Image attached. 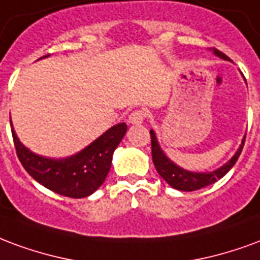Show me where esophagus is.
<instances>
[{"label": "esophagus", "instance_id": "1", "mask_svg": "<svg viewBox=\"0 0 260 260\" xmlns=\"http://www.w3.org/2000/svg\"><path fill=\"white\" fill-rule=\"evenodd\" d=\"M145 119V113L144 111H134L133 113H130L127 122L128 124H141Z\"/></svg>", "mask_w": 260, "mask_h": 260}]
</instances>
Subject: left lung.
Masks as SVG:
<instances>
[{
	"mask_svg": "<svg viewBox=\"0 0 260 260\" xmlns=\"http://www.w3.org/2000/svg\"><path fill=\"white\" fill-rule=\"evenodd\" d=\"M213 54L216 56H219L221 59L230 60L229 56L213 48ZM151 147H152V160L155 168L158 170V173L160 174V177L176 190L180 191H197L204 188L206 185L213 184L215 181L221 179L229 170L236 165L237 159L240 158L241 155L242 147L245 143V136L242 138L241 145L240 148L237 149V152L231 156L230 160H227L226 164L220 166L219 169L212 170V172H191V170H185L183 168H180L179 165H176L172 159L164 152V149L160 148L159 145L158 138L153 130H151Z\"/></svg>",
	"mask_w": 260,
	"mask_h": 260,
	"instance_id": "8db88e82",
	"label": "left lung"
}]
</instances>
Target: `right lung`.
<instances>
[{"mask_svg":"<svg viewBox=\"0 0 260 260\" xmlns=\"http://www.w3.org/2000/svg\"><path fill=\"white\" fill-rule=\"evenodd\" d=\"M47 56L50 55L44 58ZM11 128L19 160L36 181L63 197L86 198L98 190L107 179L113 152L127 132V124L117 123L86 148L59 159L34 153L20 143L13 130L12 120Z\"/></svg>","mask_w":260,"mask_h":260,"instance_id":"add662e5","label":"right lung"}]
</instances>
